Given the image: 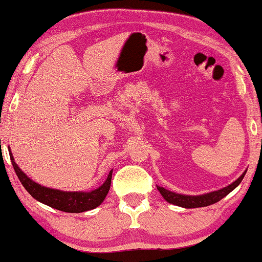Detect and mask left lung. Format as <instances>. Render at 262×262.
<instances>
[{"label":"left lung","mask_w":262,"mask_h":262,"mask_svg":"<svg viewBox=\"0 0 262 262\" xmlns=\"http://www.w3.org/2000/svg\"><path fill=\"white\" fill-rule=\"evenodd\" d=\"M246 172H247V170H245V171L242 172V175L238 177L237 180H235L233 183L227 185V187L219 189V190H215V191L207 192V194H202V195L177 194V192L170 191L168 189L159 187V185H157V189L158 191L161 192L163 199H164L166 202L173 204V206L187 208V209H190V208L207 207V206H210V204L219 202L220 200H222L223 197L228 195L230 191H233L234 189L241 183V181L244 180Z\"/></svg>","instance_id":"8db88e82"}]
</instances>
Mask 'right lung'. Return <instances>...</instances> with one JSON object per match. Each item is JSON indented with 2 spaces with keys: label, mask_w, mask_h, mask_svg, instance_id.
Instances as JSON below:
<instances>
[{
  "label": "right lung",
  "mask_w": 262,
  "mask_h": 262,
  "mask_svg": "<svg viewBox=\"0 0 262 262\" xmlns=\"http://www.w3.org/2000/svg\"><path fill=\"white\" fill-rule=\"evenodd\" d=\"M8 150L11 164H13L15 172L26 190L36 201L54 208V209L65 211V213H82V211L92 210L104 202L110 187H111L113 170L108 172L107 178L99 188L93 189L91 191H63L59 189L43 187V185L34 182L18 168V165L14 161L10 147H8Z\"/></svg>",
  "instance_id": "right-lung-1"
}]
</instances>
